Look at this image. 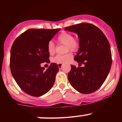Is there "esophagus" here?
Listing matches in <instances>:
<instances>
[{"instance_id": "obj_1", "label": "esophagus", "mask_w": 122, "mask_h": 122, "mask_svg": "<svg viewBox=\"0 0 122 122\" xmlns=\"http://www.w3.org/2000/svg\"><path fill=\"white\" fill-rule=\"evenodd\" d=\"M62 66V64H58V68H61Z\"/></svg>"}]
</instances>
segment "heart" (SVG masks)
I'll return each mask as SVG.
<instances>
[{"label": "heart", "mask_w": 122, "mask_h": 122, "mask_svg": "<svg viewBox=\"0 0 122 122\" xmlns=\"http://www.w3.org/2000/svg\"><path fill=\"white\" fill-rule=\"evenodd\" d=\"M57 41L59 43L65 44V51H76L79 46V42L78 40L73 37L72 34L66 31H62L58 35ZM47 49L50 55L54 54L56 50V46L54 42L50 41L47 43ZM72 58V54L71 51L64 55H58L52 58V62L56 64H63L68 62Z\"/></svg>", "instance_id": "heart-1"}]
</instances>
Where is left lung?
<instances>
[{
	"label": "left lung",
	"instance_id": "8db88e82",
	"mask_svg": "<svg viewBox=\"0 0 122 122\" xmlns=\"http://www.w3.org/2000/svg\"><path fill=\"white\" fill-rule=\"evenodd\" d=\"M65 30L78 35L79 49L74 60L79 65H71L68 79L76 91L88 94L97 91L107 79L112 65V54L108 41L100 29L88 23L65 27ZM81 66V65H80Z\"/></svg>",
	"mask_w": 122,
	"mask_h": 122
}]
</instances>
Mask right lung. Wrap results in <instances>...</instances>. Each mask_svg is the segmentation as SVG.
<instances>
[{"instance_id":"obj_1","label":"right lung","mask_w":122,"mask_h":122,"mask_svg":"<svg viewBox=\"0 0 122 122\" xmlns=\"http://www.w3.org/2000/svg\"><path fill=\"white\" fill-rule=\"evenodd\" d=\"M60 30L31 29L14 42L10 60L11 72L17 84L27 94L35 97L42 96L54 84L59 70L57 64L51 63L45 70L41 64L50 62L47 43Z\"/></svg>"}]
</instances>
